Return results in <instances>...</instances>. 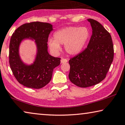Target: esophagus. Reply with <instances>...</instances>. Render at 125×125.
I'll use <instances>...</instances> for the list:
<instances>
[{
  "label": "esophagus",
  "mask_w": 125,
  "mask_h": 125,
  "mask_svg": "<svg viewBox=\"0 0 125 125\" xmlns=\"http://www.w3.org/2000/svg\"><path fill=\"white\" fill-rule=\"evenodd\" d=\"M67 62V59H64L62 58L61 59V63H66Z\"/></svg>",
  "instance_id": "34e87169"
}]
</instances>
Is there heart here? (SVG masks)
Returning <instances> with one entry per match:
<instances>
[{"label":"heart","mask_w":125,"mask_h":125,"mask_svg":"<svg viewBox=\"0 0 125 125\" xmlns=\"http://www.w3.org/2000/svg\"><path fill=\"white\" fill-rule=\"evenodd\" d=\"M90 34V31L87 27H66L55 31L53 34L54 39H49L48 44L50 50L54 53L60 51V44H64V49L67 53L76 55L84 48Z\"/></svg>","instance_id":"obj_1"}]
</instances>
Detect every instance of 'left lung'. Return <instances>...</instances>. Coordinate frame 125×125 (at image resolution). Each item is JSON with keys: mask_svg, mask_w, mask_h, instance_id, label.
Returning <instances> with one entry per match:
<instances>
[{"mask_svg": "<svg viewBox=\"0 0 125 125\" xmlns=\"http://www.w3.org/2000/svg\"><path fill=\"white\" fill-rule=\"evenodd\" d=\"M92 35L87 47L69 61L71 82L80 87L92 86L105 78L114 59L112 38L102 24L92 19Z\"/></svg>", "mask_w": 125, "mask_h": 125, "instance_id": "obj_1", "label": "left lung"}]
</instances>
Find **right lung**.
I'll return each mask as SVG.
<instances>
[{"label":"right lung","mask_w":125,"mask_h":125,"mask_svg":"<svg viewBox=\"0 0 125 125\" xmlns=\"http://www.w3.org/2000/svg\"><path fill=\"white\" fill-rule=\"evenodd\" d=\"M53 25L48 23L34 21L18 28L11 35L9 44V64L19 83L27 87L39 89L50 82L54 68L60 64V58L51 55L47 42ZM25 39L35 40L37 53L35 61L27 65L21 60L19 47Z\"/></svg>","instance_id":"obj_1"}]
</instances>
